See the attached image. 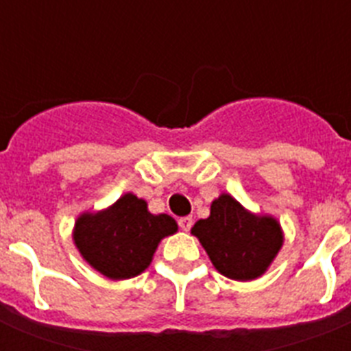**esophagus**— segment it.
<instances>
[{
	"label": "esophagus",
	"mask_w": 351,
	"mask_h": 351,
	"mask_svg": "<svg viewBox=\"0 0 351 351\" xmlns=\"http://www.w3.org/2000/svg\"><path fill=\"white\" fill-rule=\"evenodd\" d=\"M193 225V218L191 216H184V218H179V226H181V230L188 232Z\"/></svg>",
	"instance_id": "esophagus-1"
}]
</instances>
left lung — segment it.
<instances>
[{
  "mask_svg": "<svg viewBox=\"0 0 351 351\" xmlns=\"http://www.w3.org/2000/svg\"><path fill=\"white\" fill-rule=\"evenodd\" d=\"M191 234L214 269L235 281L265 274L285 243L283 228L274 216L251 213L228 193L214 198L209 218L198 219Z\"/></svg>",
  "mask_w": 351,
  "mask_h": 351,
  "instance_id": "8db88e82",
  "label": "left lung"
}]
</instances>
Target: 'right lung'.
<instances>
[{
    "instance_id": "right-lung-1",
    "label": "right lung",
    "mask_w": 351,
    "mask_h": 351,
    "mask_svg": "<svg viewBox=\"0 0 351 351\" xmlns=\"http://www.w3.org/2000/svg\"><path fill=\"white\" fill-rule=\"evenodd\" d=\"M178 232L169 214L149 213L147 202L125 193L112 206L82 213L73 226V244L95 271L114 281L130 280L151 265L161 239Z\"/></svg>"
}]
</instances>
